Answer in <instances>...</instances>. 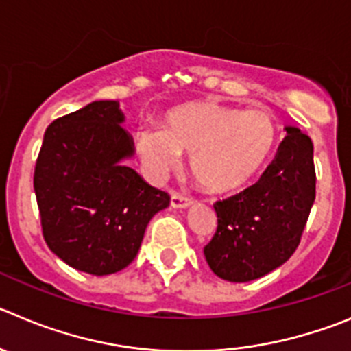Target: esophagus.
Returning a JSON list of instances; mask_svg holds the SVG:
<instances>
[{
	"label": "esophagus",
	"mask_w": 351,
	"mask_h": 351,
	"mask_svg": "<svg viewBox=\"0 0 351 351\" xmlns=\"http://www.w3.org/2000/svg\"><path fill=\"white\" fill-rule=\"evenodd\" d=\"M192 204V199L186 197L182 194H173L171 195V208L175 209H185Z\"/></svg>",
	"instance_id": "34e87169"
}]
</instances>
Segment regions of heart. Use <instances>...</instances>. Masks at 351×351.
I'll return each mask as SVG.
<instances>
[{
    "instance_id": "obj_1",
    "label": "heart",
    "mask_w": 351,
    "mask_h": 351,
    "mask_svg": "<svg viewBox=\"0 0 351 351\" xmlns=\"http://www.w3.org/2000/svg\"><path fill=\"white\" fill-rule=\"evenodd\" d=\"M277 128L261 109L195 104L169 110L162 128L136 131L135 145L147 169L162 178L191 154V173L209 192H230L250 182L270 156Z\"/></svg>"
}]
</instances>
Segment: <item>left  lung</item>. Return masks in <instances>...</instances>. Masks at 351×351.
<instances>
[{"mask_svg": "<svg viewBox=\"0 0 351 351\" xmlns=\"http://www.w3.org/2000/svg\"><path fill=\"white\" fill-rule=\"evenodd\" d=\"M286 138L261 178L215 204L218 227L204 247L209 268L228 282L260 279L296 251L315 201L313 143L298 128Z\"/></svg>", "mask_w": 351, "mask_h": 351, "instance_id": "1", "label": "left lung"}]
</instances>
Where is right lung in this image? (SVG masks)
<instances>
[{"instance_id": "right-lung-1", "label": "right lung", "mask_w": 351, "mask_h": 351, "mask_svg": "<svg viewBox=\"0 0 351 351\" xmlns=\"http://www.w3.org/2000/svg\"><path fill=\"white\" fill-rule=\"evenodd\" d=\"M119 101H91L50 124L34 169L43 237L76 270L109 275L135 260L169 195L124 162L135 143Z\"/></svg>"}]
</instances>
